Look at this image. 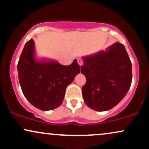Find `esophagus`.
<instances>
[{
	"mask_svg": "<svg viewBox=\"0 0 149 149\" xmlns=\"http://www.w3.org/2000/svg\"><path fill=\"white\" fill-rule=\"evenodd\" d=\"M77 61H78V64L80 65V66L83 65V60H82L81 59H77Z\"/></svg>",
	"mask_w": 149,
	"mask_h": 149,
	"instance_id": "esophagus-1",
	"label": "esophagus"
}]
</instances>
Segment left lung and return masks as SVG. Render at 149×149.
Masks as SVG:
<instances>
[{
  "mask_svg": "<svg viewBox=\"0 0 149 149\" xmlns=\"http://www.w3.org/2000/svg\"><path fill=\"white\" fill-rule=\"evenodd\" d=\"M81 73L86 78L82 88L85 103L90 109L105 111L116 107L132 83V63L125 46L116 42L92 55L84 57Z\"/></svg>",
  "mask_w": 149,
  "mask_h": 149,
  "instance_id": "1",
  "label": "left lung"
}]
</instances>
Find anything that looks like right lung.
I'll return each mask as SVG.
<instances>
[{"mask_svg":"<svg viewBox=\"0 0 149 149\" xmlns=\"http://www.w3.org/2000/svg\"><path fill=\"white\" fill-rule=\"evenodd\" d=\"M19 81L22 92L33 107L49 111L61 105L66 87L80 73L76 60L69 66L35 55L34 40L25 44L17 64Z\"/></svg>","mask_w":149,"mask_h":149,"instance_id":"right-lung-1","label":"right lung"}]
</instances>
